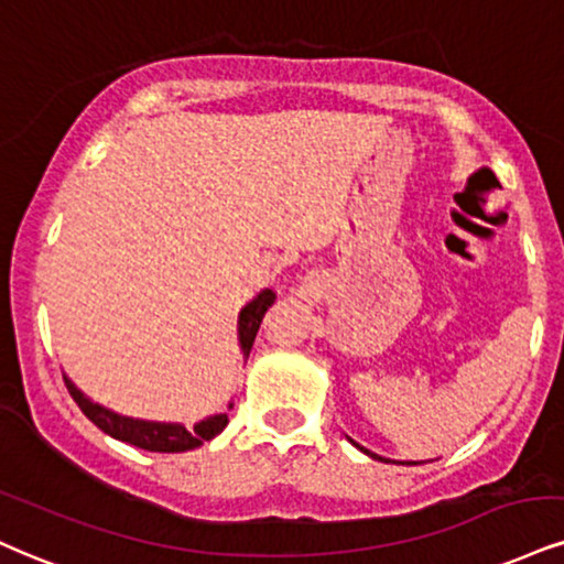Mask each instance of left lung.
Segmentation results:
<instances>
[{"mask_svg":"<svg viewBox=\"0 0 564 564\" xmlns=\"http://www.w3.org/2000/svg\"><path fill=\"white\" fill-rule=\"evenodd\" d=\"M365 452H368V449H365ZM370 454V452H368ZM372 457H376V454H372ZM378 459H381V457H378Z\"/></svg>","mask_w":564,"mask_h":564,"instance_id":"1","label":"left lung"}]
</instances>
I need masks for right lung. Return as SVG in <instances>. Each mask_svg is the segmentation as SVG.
<instances>
[{"label": "right lung", "instance_id": "1", "mask_svg": "<svg viewBox=\"0 0 564 564\" xmlns=\"http://www.w3.org/2000/svg\"><path fill=\"white\" fill-rule=\"evenodd\" d=\"M273 302H275V294L268 289V291H262L254 302H249L247 307L241 310L239 341H241L243 357H249V351H252L254 336H257V330H260L264 312H268V307ZM65 386H67V391H70V397L76 399L80 412H84V415L91 420L97 429L110 433L112 438L126 441V444H133V446H139V449H147V452L196 449V446H202L205 441L215 438L228 423L226 415H215V417L202 420V423H196L194 429H183V425H167V423H147V420L115 415V412L105 410V406L88 402L84 393H80L70 381H67V378H65Z\"/></svg>", "mask_w": 564, "mask_h": 564}]
</instances>
